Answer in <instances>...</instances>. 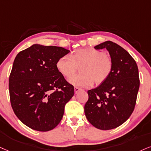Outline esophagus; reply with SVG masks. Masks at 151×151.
I'll use <instances>...</instances> for the list:
<instances>
[{
    "label": "esophagus",
    "mask_w": 151,
    "mask_h": 151,
    "mask_svg": "<svg viewBox=\"0 0 151 151\" xmlns=\"http://www.w3.org/2000/svg\"><path fill=\"white\" fill-rule=\"evenodd\" d=\"M81 88H79V87H76L75 88H74V91H75V93H76V94H77V93L79 91H81Z\"/></svg>",
    "instance_id": "34e87169"
}]
</instances>
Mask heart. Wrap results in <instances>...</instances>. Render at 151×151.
Returning <instances> with one entry per match:
<instances>
[{
    "mask_svg": "<svg viewBox=\"0 0 151 151\" xmlns=\"http://www.w3.org/2000/svg\"><path fill=\"white\" fill-rule=\"evenodd\" d=\"M81 74L73 76L68 82L76 87H90L94 82L100 84L105 81L112 71L111 59L105 53L94 48L76 50L71 57L63 56L57 61V68L64 77L70 78L81 66Z\"/></svg>",
    "mask_w": 151,
    "mask_h": 151,
    "instance_id": "heart-1",
    "label": "heart"
}]
</instances>
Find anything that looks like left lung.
<instances>
[{
  "label": "left lung",
  "instance_id": "obj_1",
  "mask_svg": "<svg viewBox=\"0 0 151 151\" xmlns=\"http://www.w3.org/2000/svg\"><path fill=\"white\" fill-rule=\"evenodd\" d=\"M94 48L108 50L113 68L99 86L87 91L85 114L97 129H112L123 124L134 109L140 84L138 66L124 48L112 41L104 42Z\"/></svg>",
  "mask_w": 151,
  "mask_h": 151
}]
</instances>
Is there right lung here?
<instances>
[{
  "instance_id": "add662e5",
  "label": "right lung",
  "mask_w": 151,
  "mask_h": 151,
  "mask_svg": "<svg viewBox=\"0 0 151 151\" xmlns=\"http://www.w3.org/2000/svg\"><path fill=\"white\" fill-rule=\"evenodd\" d=\"M70 50L33 44L14 59L10 78L11 106L22 122L40 132L53 129L62 119L74 87L57 68V61Z\"/></svg>"
}]
</instances>
